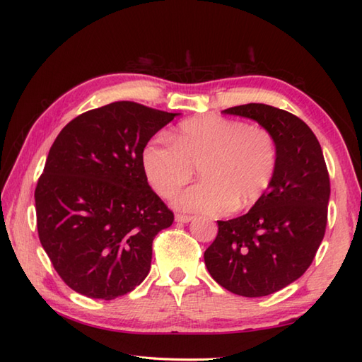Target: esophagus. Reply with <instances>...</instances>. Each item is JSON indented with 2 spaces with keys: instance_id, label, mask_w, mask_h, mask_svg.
Listing matches in <instances>:
<instances>
[{
  "instance_id": "34e87169",
  "label": "esophagus",
  "mask_w": 362,
  "mask_h": 362,
  "mask_svg": "<svg viewBox=\"0 0 362 362\" xmlns=\"http://www.w3.org/2000/svg\"><path fill=\"white\" fill-rule=\"evenodd\" d=\"M189 221H193V216H187V214H175V222H179V224H187Z\"/></svg>"
}]
</instances>
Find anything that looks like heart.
Listing matches in <instances>:
<instances>
[{
  "mask_svg": "<svg viewBox=\"0 0 362 362\" xmlns=\"http://www.w3.org/2000/svg\"><path fill=\"white\" fill-rule=\"evenodd\" d=\"M174 144L156 136L144 144L141 166L151 187L169 197L185 185L199 168L204 182L173 199L177 210L218 216L245 209L271 188L279 165L274 135L259 126L218 115L183 121Z\"/></svg>",
  "mask_w": 362,
  "mask_h": 362,
  "instance_id": "heart-1",
  "label": "heart"
}]
</instances>
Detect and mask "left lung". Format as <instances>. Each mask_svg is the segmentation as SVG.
I'll return each instance as SVG.
<instances>
[{"label":"left lung","mask_w":362,"mask_h":362,"mask_svg":"<svg viewBox=\"0 0 362 362\" xmlns=\"http://www.w3.org/2000/svg\"><path fill=\"white\" fill-rule=\"evenodd\" d=\"M222 112L267 129L279 165L271 188L249 213L218 221L205 266L233 294L264 297L300 279L316 257L327 227L329 177L316 135L296 115L255 103Z\"/></svg>","instance_id":"1"}]
</instances>
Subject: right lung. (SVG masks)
<instances>
[{
  "label": "right lung",
  "mask_w": 362,
  "mask_h": 362,
  "mask_svg": "<svg viewBox=\"0 0 362 362\" xmlns=\"http://www.w3.org/2000/svg\"><path fill=\"white\" fill-rule=\"evenodd\" d=\"M179 113L112 103L68 122L35 188L38 238L68 286L112 300L151 271L152 241L174 214L153 193L144 144Z\"/></svg>",
  "instance_id": "right-lung-1"
}]
</instances>
